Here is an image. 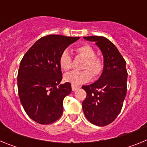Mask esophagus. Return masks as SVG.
<instances>
[{"label": "esophagus", "instance_id": "1", "mask_svg": "<svg viewBox=\"0 0 147 147\" xmlns=\"http://www.w3.org/2000/svg\"><path fill=\"white\" fill-rule=\"evenodd\" d=\"M71 88H72L73 91H75V90H76L80 88V86H76V85H71Z\"/></svg>", "mask_w": 147, "mask_h": 147}]
</instances>
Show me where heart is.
<instances>
[{"label": "heart", "mask_w": 147, "mask_h": 147, "mask_svg": "<svg viewBox=\"0 0 147 147\" xmlns=\"http://www.w3.org/2000/svg\"><path fill=\"white\" fill-rule=\"evenodd\" d=\"M79 54L87 59V62L83 66V71H74L67 73L65 75L64 79L72 85H78L88 82L91 80L92 76L97 77L103 70V61L98 57H96L95 51L89 45L84 44L76 49ZM59 65L64 71H68L72 66V59L69 51L65 49L62 52L59 59Z\"/></svg>", "instance_id": "1"}]
</instances>
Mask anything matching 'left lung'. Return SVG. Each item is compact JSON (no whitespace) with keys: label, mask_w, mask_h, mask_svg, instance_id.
<instances>
[{"label":"left lung","mask_w":147,"mask_h":147,"mask_svg":"<svg viewBox=\"0 0 147 147\" xmlns=\"http://www.w3.org/2000/svg\"><path fill=\"white\" fill-rule=\"evenodd\" d=\"M84 39L95 42L101 50L104 67L98 80L82 86L87 93L82 102L83 112L90 123L106 126L121 112L127 94L126 62L115 45L106 37L90 36Z\"/></svg>","instance_id":"1"}]
</instances>
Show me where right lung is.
<instances>
[{
    "instance_id": "obj_1",
    "label": "right lung",
    "mask_w": 147,
    "mask_h": 147,
    "mask_svg": "<svg viewBox=\"0 0 147 147\" xmlns=\"http://www.w3.org/2000/svg\"><path fill=\"white\" fill-rule=\"evenodd\" d=\"M79 39L48 35L39 39L23 56L18 70V94L25 112L37 123H54L63 113V99L72 90L71 83L60 84L59 57Z\"/></svg>"
}]
</instances>
